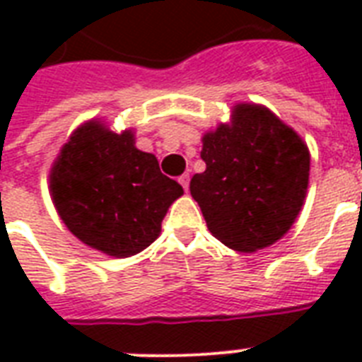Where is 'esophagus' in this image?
<instances>
[{
	"label": "esophagus",
	"mask_w": 362,
	"mask_h": 362,
	"mask_svg": "<svg viewBox=\"0 0 362 362\" xmlns=\"http://www.w3.org/2000/svg\"><path fill=\"white\" fill-rule=\"evenodd\" d=\"M178 182H180L182 187H184V189L187 192V187H189V175H187V173H186V175H182L180 178H178Z\"/></svg>",
	"instance_id": "1"
}]
</instances>
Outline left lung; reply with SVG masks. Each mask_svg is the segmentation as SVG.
<instances>
[{"instance_id":"8db88e82","label":"left lung","mask_w":362,"mask_h":362,"mask_svg":"<svg viewBox=\"0 0 362 362\" xmlns=\"http://www.w3.org/2000/svg\"><path fill=\"white\" fill-rule=\"evenodd\" d=\"M206 169L189 182L209 231L235 252L280 240L303 210L310 150L263 105L237 103L231 120L203 135Z\"/></svg>"}]
</instances>
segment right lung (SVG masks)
<instances>
[{
    "label": "right lung",
    "mask_w": 362,
    "mask_h": 362,
    "mask_svg": "<svg viewBox=\"0 0 362 362\" xmlns=\"http://www.w3.org/2000/svg\"><path fill=\"white\" fill-rule=\"evenodd\" d=\"M48 189L65 227L116 259L146 250L184 195L178 182L161 175L158 158L135 146V131L116 133L99 118L71 133L54 159Z\"/></svg>",
    "instance_id": "add662e5"
}]
</instances>
